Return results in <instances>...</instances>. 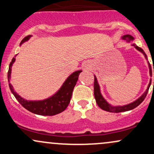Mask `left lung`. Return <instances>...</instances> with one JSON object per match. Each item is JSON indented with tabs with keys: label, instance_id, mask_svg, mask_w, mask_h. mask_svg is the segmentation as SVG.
Segmentation results:
<instances>
[{
	"label": "left lung",
	"instance_id": "8db88e82",
	"mask_svg": "<svg viewBox=\"0 0 154 154\" xmlns=\"http://www.w3.org/2000/svg\"><path fill=\"white\" fill-rule=\"evenodd\" d=\"M122 39H124V40H126L128 43H130V42H131L134 40V38L133 37H132L131 35H124L122 37ZM132 45L135 46V48L137 49V50H138L139 51H140V52H142L143 54L145 55V57L147 59L146 54H145L144 51L141 48L137 46L135 44H132ZM148 66H149V69H150V75H151V77L152 69H151V64H150V63H148ZM153 72H154V67H153ZM151 81H150V83L149 85H148L146 91L143 94L141 95L140 97L138 99L136 100L135 101L132 102V103L130 104H128V105L123 106H111L110 104H109L106 101V100L104 99L103 96H102L101 94H100L99 85H98V82H97L96 77H95V76H94V96H95V100H96V103L98 104V106L104 111H109V112H114V113H119V112H123V111H130V110H132V109H135V108L137 107V106H139L140 104L143 101L145 98H146V95H147L148 90H149L150 86H151ZM153 85H154V82H153Z\"/></svg>",
	"mask_w": 154,
	"mask_h": 154
}]
</instances>
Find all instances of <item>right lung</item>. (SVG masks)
<instances>
[{
	"label": "right lung",
	"instance_id": "right-lung-1",
	"mask_svg": "<svg viewBox=\"0 0 154 154\" xmlns=\"http://www.w3.org/2000/svg\"><path fill=\"white\" fill-rule=\"evenodd\" d=\"M30 35H28L22 40L20 44H22L24 42L29 40ZM15 61V57L11 60V62L9 64L8 72V79L9 81L11 78V66ZM82 72H75L72 74L66 80L63 84L62 87L51 98L43 100H38V101H28L24 100L22 97H20L16 92L14 91V88L11 85H9V88L11 93L15 96L16 99L19 102V103L23 107L25 108L26 110L29 111L32 113L43 116H54L56 114L62 112L66 109L71 100L72 91L75 88L76 83L77 82L79 73Z\"/></svg>",
	"mask_w": 154,
	"mask_h": 154
}]
</instances>
